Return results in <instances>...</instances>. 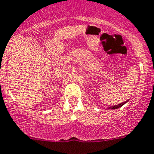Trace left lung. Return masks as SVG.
<instances>
[{
    "label": "left lung",
    "instance_id": "left-lung-1",
    "mask_svg": "<svg viewBox=\"0 0 154 154\" xmlns=\"http://www.w3.org/2000/svg\"><path fill=\"white\" fill-rule=\"evenodd\" d=\"M127 102H128V101H125V102L121 103V104H119V105H114V106L110 107V108H108V109H112V110H114V109H117V108H121V106H123V105H125V103H127Z\"/></svg>",
    "mask_w": 154,
    "mask_h": 154
}]
</instances>
